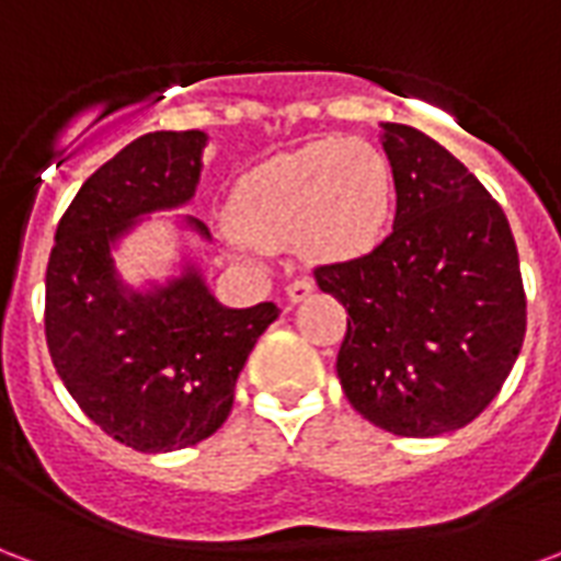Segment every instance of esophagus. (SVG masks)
Wrapping results in <instances>:
<instances>
[{
  "label": "esophagus",
  "mask_w": 561,
  "mask_h": 561,
  "mask_svg": "<svg viewBox=\"0 0 561 561\" xmlns=\"http://www.w3.org/2000/svg\"><path fill=\"white\" fill-rule=\"evenodd\" d=\"M313 293V280H307V277H296L293 284L286 286V298L293 301V305H298V301H305L307 296Z\"/></svg>",
  "instance_id": "34e87169"
}]
</instances>
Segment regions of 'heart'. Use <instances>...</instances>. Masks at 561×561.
<instances>
[{"label":"heart","mask_w":561,"mask_h":561,"mask_svg":"<svg viewBox=\"0 0 561 561\" xmlns=\"http://www.w3.org/2000/svg\"><path fill=\"white\" fill-rule=\"evenodd\" d=\"M393 209V174L385 153L360 138H325L272 156L248 171L230 195L233 251L298 248L310 263L366 254Z\"/></svg>","instance_id":"b5f03b06"}]
</instances>
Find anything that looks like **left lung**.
Masks as SVG:
<instances>
[{"mask_svg":"<svg viewBox=\"0 0 561 561\" xmlns=\"http://www.w3.org/2000/svg\"><path fill=\"white\" fill-rule=\"evenodd\" d=\"M396 185L393 233L319 265L348 313L336 376L369 423L402 437L456 432L482 414L526 334L517 245L503 206L435 138L381 124Z\"/></svg>","mask_w":561,"mask_h":561,"instance_id":"1","label":"left lung"}]
</instances>
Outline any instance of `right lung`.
<instances>
[{
	"label": "right lung",
	"instance_id": "add662e5",
	"mask_svg": "<svg viewBox=\"0 0 561 561\" xmlns=\"http://www.w3.org/2000/svg\"><path fill=\"white\" fill-rule=\"evenodd\" d=\"M206 133H147L96 168L58 221L46 265V345L67 393L94 425L138 453H174L221 428L236 378L272 301L218 305L204 275L136 293L121 280L112 248L141 218L195 197ZM185 227L209 239L204 221Z\"/></svg>",
	"mask_w": 561,
	"mask_h": 561
}]
</instances>
